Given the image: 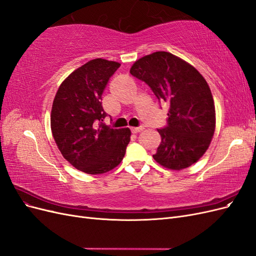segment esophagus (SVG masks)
I'll list each match as a JSON object with an SVG mask.
<instances>
[{
  "mask_svg": "<svg viewBox=\"0 0 256 256\" xmlns=\"http://www.w3.org/2000/svg\"><path fill=\"white\" fill-rule=\"evenodd\" d=\"M143 127H138V128H131V131H132V134H138L141 132V131H143Z\"/></svg>",
  "mask_w": 256,
  "mask_h": 256,
  "instance_id": "34e87169",
  "label": "esophagus"
}]
</instances>
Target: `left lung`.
<instances>
[{"label": "left lung", "instance_id": "obj_1", "mask_svg": "<svg viewBox=\"0 0 256 256\" xmlns=\"http://www.w3.org/2000/svg\"><path fill=\"white\" fill-rule=\"evenodd\" d=\"M130 74L168 106V126L158 129L161 143L154 159L173 171L196 164L208 150L216 129L214 102L204 76L191 64L166 51L138 58Z\"/></svg>", "mask_w": 256, "mask_h": 256}]
</instances>
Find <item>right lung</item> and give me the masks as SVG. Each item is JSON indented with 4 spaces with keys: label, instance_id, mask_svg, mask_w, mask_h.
Listing matches in <instances>:
<instances>
[{
    "label": "right lung",
    "instance_id": "right-lung-1",
    "mask_svg": "<svg viewBox=\"0 0 256 256\" xmlns=\"http://www.w3.org/2000/svg\"><path fill=\"white\" fill-rule=\"evenodd\" d=\"M120 66L104 58L88 60L62 82L51 110V130L63 157L86 174H104L118 166L130 142L129 128L113 129L102 122L106 116L102 92Z\"/></svg>",
    "mask_w": 256,
    "mask_h": 256
}]
</instances>
